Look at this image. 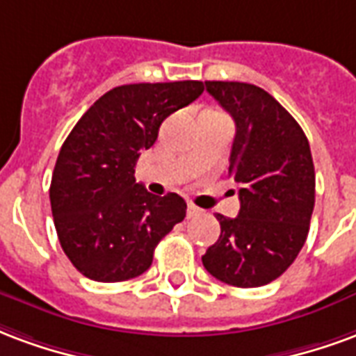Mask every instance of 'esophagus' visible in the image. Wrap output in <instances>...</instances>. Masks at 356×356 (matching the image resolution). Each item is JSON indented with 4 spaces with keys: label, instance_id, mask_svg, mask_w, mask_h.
<instances>
[{
    "label": "esophagus",
    "instance_id": "obj_1",
    "mask_svg": "<svg viewBox=\"0 0 356 356\" xmlns=\"http://www.w3.org/2000/svg\"><path fill=\"white\" fill-rule=\"evenodd\" d=\"M199 212H201V210L197 209L195 204H193V203H188V218L197 216V214H199Z\"/></svg>",
    "mask_w": 356,
    "mask_h": 356
}]
</instances>
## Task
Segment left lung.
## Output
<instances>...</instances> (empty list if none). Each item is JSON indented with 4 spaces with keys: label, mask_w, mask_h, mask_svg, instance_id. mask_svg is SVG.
Returning a JSON list of instances; mask_svg holds the SVG:
<instances>
[{
    "label": "left lung",
    "mask_w": 356,
    "mask_h": 356,
    "mask_svg": "<svg viewBox=\"0 0 356 356\" xmlns=\"http://www.w3.org/2000/svg\"><path fill=\"white\" fill-rule=\"evenodd\" d=\"M235 121L229 175L238 186V216L216 214L220 237L203 256L218 281L264 286L281 277L307 238L315 207L309 142L290 113L256 85L204 81Z\"/></svg>",
    "instance_id": "obj_1"
}]
</instances>
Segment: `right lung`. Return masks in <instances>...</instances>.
Returning a JSON list of instances; mask_svg holds the SVG:
<instances>
[{
    "label": "right lung",
    "mask_w": 356,
    "mask_h": 356,
    "mask_svg": "<svg viewBox=\"0 0 356 356\" xmlns=\"http://www.w3.org/2000/svg\"><path fill=\"white\" fill-rule=\"evenodd\" d=\"M203 90V81L115 87L62 144L49 189L54 227L64 254L87 279L121 282L142 275L161 238L186 218L180 195L147 193L134 167L155 144L161 123Z\"/></svg>",
    "instance_id": "1"
}]
</instances>
